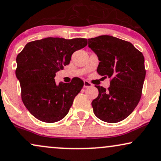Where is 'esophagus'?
Instances as JSON below:
<instances>
[{"label":"esophagus","instance_id":"1","mask_svg":"<svg viewBox=\"0 0 161 161\" xmlns=\"http://www.w3.org/2000/svg\"><path fill=\"white\" fill-rule=\"evenodd\" d=\"M92 87V84L91 82H87V81H84V87Z\"/></svg>","mask_w":161,"mask_h":161}]
</instances>
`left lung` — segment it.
Returning a JSON list of instances; mask_svg holds the SVG:
<instances>
[{"mask_svg":"<svg viewBox=\"0 0 161 161\" xmlns=\"http://www.w3.org/2000/svg\"><path fill=\"white\" fill-rule=\"evenodd\" d=\"M97 55L98 74L110 79L108 89L96 86L98 96L91 104L96 116L116 123L125 119L138 105L146 76L143 53L131 42L110 35L88 39Z\"/></svg>","mask_w":161,"mask_h":161,"instance_id":"8db88e82","label":"left lung"}]
</instances>
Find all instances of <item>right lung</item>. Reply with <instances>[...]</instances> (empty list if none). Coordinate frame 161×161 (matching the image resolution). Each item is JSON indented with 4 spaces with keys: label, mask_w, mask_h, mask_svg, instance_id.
<instances>
[{
    "label": "right lung",
    "mask_w": 161,
    "mask_h": 161,
    "mask_svg": "<svg viewBox=\"0 0 161 161\" xmlns=\"http://www.w3.org/2000/svg\"><path fill=\"white\" fill-rule=\"evenodd\" d=\"M87 45L85 38L66 40L47 37L28 42L17 56V79L22 101L32 115L40 121L53 123L69 112L84 82L79 78L57 85L56 73L70 63L74 52Z\"/></svg>",
    "instance_id": "1"
}]
</instances>
